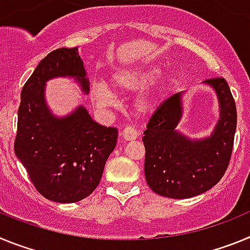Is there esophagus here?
<instances>
[{
    "label": "esophagus",
    "instance_id": "obj_1",
    "mask_svg": "<svg viewBox=\"0 0 250 250\" xmlns=\"http://www.w3.org/2000/svg\"><path fill=\"white\" fill-rule=\"evenodd\" d=\"M123 136L126 140H134L139 136V132L134 126H126L123 130Z\"/></svg>",
    "mask_w": 250,
    "mask_h": 250
}]
</instances>
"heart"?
I'll use <instances>...</instances> for the list:
<instances>
[{"label": "heart", "instance_id": "obj_1", "mask_svg": "<svg viewBox=\"0 0 250 250\" xmlns=\"http://www.w3.org/2000/svg\"><path fill=\"white\" fill-rule=\"evenodd\" d=\"M160 70L156 66H145V67L125 68L114 72L110 76L109 85L112 91L124 94V92L135 91L144 86L149 85L158 75ZM91 98L94 103L99 106H110L114 104V95L105 85H96L91 91ZM152 98L150 95H143L138 100L139 110L144 111L151 106Z\"/></svg>", "mask_w": 250, "mask_h": 250}]
</instances>
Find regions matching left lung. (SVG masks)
<instances>
[{
    "mask_svg": "<svg viewBox=\"0 0 250 250\" xmlns=\"http://www.w3.org/2000/svg\"><path fill=\"white\" fill-rule=\"evenodd\" d=\"M220 101V120L210 138L191 141L175 130L183 114V92L159 106L144 131L145 178L154 193L187 199L218 184L229 167L237 129V106L224 77L205 81Z\"/></svg>",
    "mask_w": 250,
    "mask_h": 250,
    "instance_id": "obj_1",
    "label": "left lung"
}]
</instances>
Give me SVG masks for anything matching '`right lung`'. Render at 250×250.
Masks as SVG:
<instances>
[{
	"label": "right lung",
	"instance_id": "add662e5",
	"mask_svg": "<svg viewBox=\"0 0 250 250\" xmlns=\"http://www.w3.org/2000/svg\"><path fill=\"white\" fill-rule=\"evenodd\" d=\"M56 76H74L89 91L77 47L50 52L22 87L15 152L41 195L56 203H76L98 188L118 129L95 123L83 106L67 118H54L43 89Z\"/></svg>",
	"mask_w": 250,
	"mask_h": 250
}]
</instances>
